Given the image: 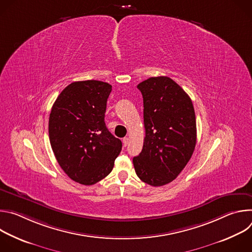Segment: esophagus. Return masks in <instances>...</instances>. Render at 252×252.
I'll return each instance as SVG.
<instances>
[{"label": "esophagus", "mask_w": 252, "mask_h": 252, "mask_svg": "<svg viewBox=\"0 0 252 252\" xmlns=\"http://www.w3.org/2000/svg\"><path fill=\"white\" fill-rule=\"evenodd\" d=\"M123 142H124V146H125V147H126V146L128 145V137H124Z\"/></svg>", "instance_id": "esophagus-1"}]
</instances>
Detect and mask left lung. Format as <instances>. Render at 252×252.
<instances>
[{"mask_svg": "<svg viewBox=\"0 0 252 252\" xmlns=\"http://www.w3.org/2000/svg\"><path fill=\"white\" fill-rule=\"evenodd\" d=\"M143 97L146 137L132 159L136 175L153 187L171 183L189 161L196 143V122L189 95L168 77L137 85Z\"/></svg>", "mask_w": 252, "mask_h": 252, "instance_id": "8db88e82", "label": "left lung"}]
</instances>
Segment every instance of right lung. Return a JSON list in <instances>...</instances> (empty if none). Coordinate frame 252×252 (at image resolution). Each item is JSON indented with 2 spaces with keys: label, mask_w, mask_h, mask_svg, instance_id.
Here are the masks:
<instances>
[{
  "label": "right lung",
  "mask_w": 252,
  "mask_h": 252,
  "mask_svg": "<svg viewBox=\"0 0 252 252\" xmlns=\"http://www.w3.org/2000/svg\"><path fill=\"white\" fill-rule=\"evenodd\" d=\"M107 83L74 82L57 97L49 119V136L55 157L73 181L92 186L113 170L122 151L121 139L105 126Z\"/></svg>",
  "instance_id": "add662e5"
}]
</instances>
